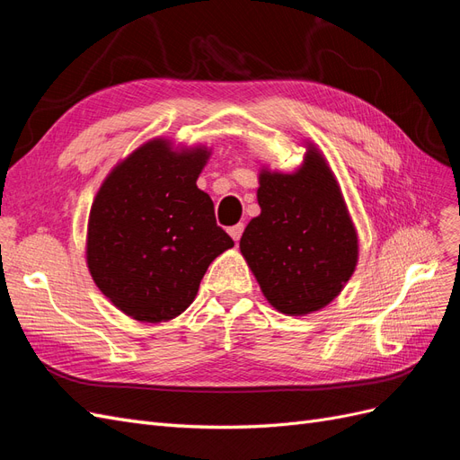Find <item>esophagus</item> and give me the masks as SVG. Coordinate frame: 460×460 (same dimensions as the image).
Instances as JSON below:
<instances>
[{
  "label": "esophagus",
  "instance_id": "34e87169",
  "mask_svg": "<svg viewBox=\"0 0 460 460\" xmlns=\"http://www.w3.org/2000/svg\"><path fill=\"white\" fill-rule=\"evenodd\" d=\"M243 225H235V226H232V228H228V234L232 235L234 238V242H240V238H242V234H243Z\"/></svg>",
  "mask_w": 460,
  "mask_h": 460
}]
</instances>
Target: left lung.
<instances>
[{
  "mask_svg": "<svg viewBox=\"0 0 460 460\" xmlns=\"http://www.w3.org/2000/svg\"><path fill=\"white\" fill-rule=\"evenodd\" d=\"M261 215L240 249L264 297L289 316L326 307L349 280L358 255L357 232L324 157L309 147L294 174L259 176Z\"/></svg>",
  "mask_w": 460,
  "mask_h": 460,
  "instance_id": "obj_1",
  "label": "left lung"
}]
</instances>
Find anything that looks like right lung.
<instances>
[{"instance_id": "1", "label": "right lung", "mask_w": 460, "mask_h": 460, "mask_svg": "<svg viewBox=\"0 0 460 460\" xmlns=\"http://www.w3.org/2000/svg\"><path fill=\"white\" fill-rule=\"evenodd\" d=\"M207 149L164 140L136 149L107 176L88 222V269L103 296L142 323L178 316L201 278L234 245L198 188Z\"/></svg>"}]
</instances>
